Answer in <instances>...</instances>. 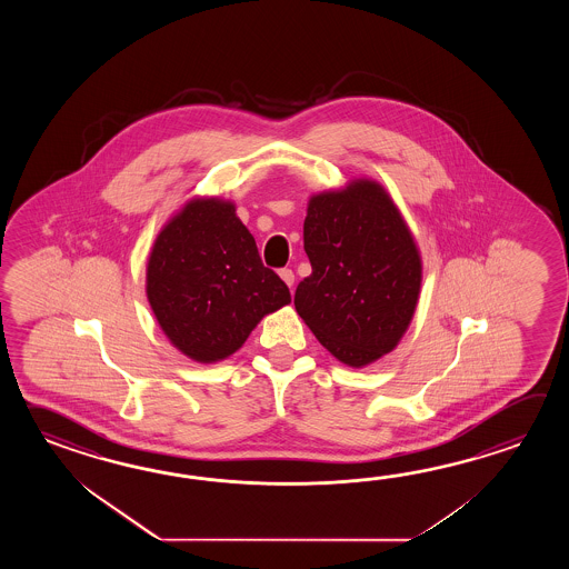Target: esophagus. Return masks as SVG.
<instances>
[{"mask_svg": "<svg viewBox=\"0 0 569 569\" xmlns=\"http://www.w3.org/2000/svg\"><path fill=\"white\" fill-rule=\"evenodd\" d=\"M279 274L280 279L284 280V284H289L290 289H292V284H295V272H292L290 268H282Z\"/></svg>", "mask_w": 569, "mask_h": 569, "instance_id": "34e87169", "label": "esophagus"}]
</instances>
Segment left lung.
<instances>
[{
    "mask_svg": "<svg viewBox=\"0 0 569 569\" xmlns=\"http://www.w3.org/2000/svg\"><path fill=\"white\" fill-rule=\"evenodd\" d=\"M313 272L295 309L339 362L362 368L399 346L417 309L423 262L380 182L353 179L311 194L302 226Z\"/></svg>",
    "mask_w": 569,
    "mask_h": 569,
    "instance_id": "1",
    "label": "left lung"
}]
</instances>
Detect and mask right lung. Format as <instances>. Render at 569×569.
Returning <instances> with one entry per match:
<instances>
[{
  "label": "right lung",
  "mask_w": 569,
  "mask_h": 569,
  "mask_svg": "<svg viewBox=\"0 0 569 569\" xmlns=\"http://www.w3.org/2000/svg\"><path fill=\"white\" fill-rule=\"evenodd\" d=\"M146 297L170 343L201 363L226 360L290 302L236 206L219 197H193L164 223L148 256Z\"/></svg>",
  "instance_id": "1"
}]
</instances>
